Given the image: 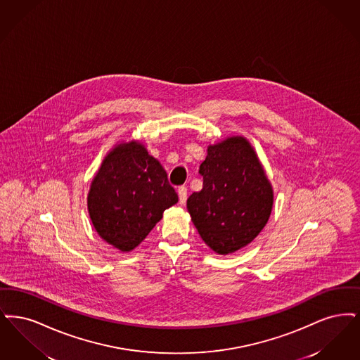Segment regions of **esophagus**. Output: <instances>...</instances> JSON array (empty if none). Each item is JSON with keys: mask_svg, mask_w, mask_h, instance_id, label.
Here are the masks:
<instances>
[{"mask_svg": "<svg viewBox=\"0 0 360 360\" xmlns=\"http://www.w3.org/2000/svg\"><path fill=\"white\" fill-rule=\"evenodd\" d=\"M177 193H179V203L180 204H186L187 202V187H180L177 189Z\"/></svg>", "mask_w": 360, "mask_h": 360, "instance_id": "esophagus-1", "label": "esophagus"}]
</instances>
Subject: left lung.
<instances>
[{
	"mask_svg": "<svg viewBox=\"0 0 360 360\" xmlns=\"http://www.w3.org/2000/svg\"><path fill=\"white\" fill-rule=\"evenodd\" d=\"M199 173L203 188L187 200L198 233L221 255L245 248L265 227L273 207V189L249 141L230 137L208 146Z\"/></svg>",
	"mask_w": 360,
	"mask_h": 360,
	"instance_id": "left-lung-1",
	"label": "left lung"
}]
</instances>
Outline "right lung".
Returning a JSON list of instances; mask_svg holds the SVG:
<instances>
[{"label":"right lung","instance_id":"add662e5","mask_svg":"<svg viewBox=\"0 0 360 360\" xmlns=\"http://www.w3.org/2000/svg\"><path fill=\"white\" fill-rule=\"evenodd\" d=\"M177 200L165 169L139 142L105 157L87 198L96 233L122 251L139 246Z\"/></svg>","mask_w":360,"mask_h":360}]
</instances>
